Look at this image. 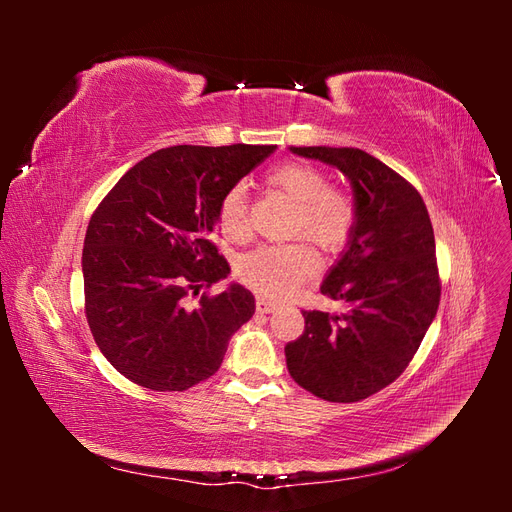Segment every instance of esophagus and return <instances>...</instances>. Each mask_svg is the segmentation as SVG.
Returning <instances> with one entry per match:
<instances>
[{
    "label": "esophagus",
    "instance_id": "esophagus-1",
    "mask_svg": "<svg viewBox=\"0 0 512 512\" xmlns=\"http://www.w3.org/2000/svg\"><path fill=\"white\" fill-rule=\"evenodd\" d=\"M275 307H277L275 301H271L267 297H256V309H258L260 314H271Z\"/></svg>",
    "mask_w": 512,
    "mask_h": 512
}]
</instances>
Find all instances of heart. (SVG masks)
I'll return each mask as SVG.
<instances>
[{"mask_svg":"<svg viewBox=\"0 0 512 512\" xmlns=\"http://www.w3.org/2000/svg\"><path fill=\"white\" fill-rule=\"evenodd\" d=\"M267 183L284 192L297 211L292 215L290 235H303L324 252H337L348 243L354 222V198L329 188V179L320 168L303 162H286L269 170ZM218 224L230 241H243L250 235L247 220V192L243 185H232L218 205ZM318 271L316 256L303 243L260 245L237 262V277L252 290L271 299L286 297Z\"/></svg>","mask_w":512,"mask_h":512,"instance_id":"1","label":"heart"}]
</instances>
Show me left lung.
Returning a JSON list of instances; mask_svg holds the SVG:
<instances>
[{
    "label": "left lung",
    "instance_id": "8db88e82",
    "mask_svg": "<svg viewBox=\"0 0 512 512\" xmlns=\"http://www.w3.org/2000/svg\"><path fill=\"white\" fill-rule=\"evenodd\" d=\"M290 151L329 164L350 181L356 222L320 286L346 309L303 312L305 331L284 348L286 365L305 391L350 404L397 380L436 318V239L421 194L367 151Z\"/></svg>",
    "mask_w": 512,
    "mask_h": 512
}]
</instances>
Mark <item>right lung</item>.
Segmentation results:
<instances>
[{"label": "right lung", "mask_w": 512, "mask_h": 512, "mask_svg": "<svg viewBox=\"0 0 512 512\" xmlns=\"http://www.w3.org/2000/svg\"><path fill=\"white\" fill-rule=\"evenodd\" d=\"M275 145H177L134 164L91 215L83 247L85 314L100 352L151 391H185L220 369L254 294L230 282L190 309L185 297L226 280L211 243L226 190Z\"/></svg>", "instance_id": "right-lung-1"}]
</instances>
